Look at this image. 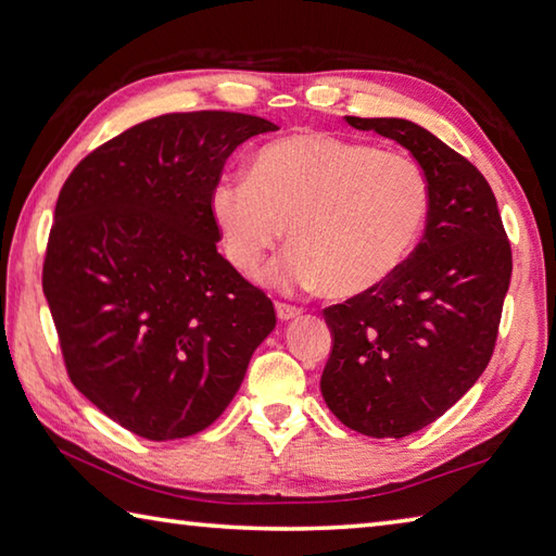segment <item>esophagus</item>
<instances>
[{
    "label": "esophagus",
    "instance_id": "obj_1",
    "mask_svg": "<svg viewBox=\"0 0 556 556\" xmlns=\"http://www.w3.org/2000/svg\"><path fill=\"white\" fill-rule=\"evenodd\" d=\"M277 316H279V321H291V318H299L301 316V308L289 306V304H281V301H277Z\"/></svg>",
    "mask_w": 556,
    "mask_h": 556
}]
</instances>
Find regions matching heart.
Instances as JSON below:
<instances>
[{"instance_id": "1", "label": "heart", "mask_w": 556, "mask_h": 556, "mask_svg": "<svg viewBox=\"0 0 556 556\" xmlns=\"http://www.w3.org/2000/svg\"><path fill=\"white\" fill-rule=\"evenodd\" d=\"M429 205V178L414 159L328 131L275 139L252 159L250 176H225L211 193L235 269H257L289 225L296 248L265 279L279 289L324 285L336 299L368 294L397 275Z\"/></svg>"}]
</instances>
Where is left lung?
I'll return each mask as SVG.
<instances>
[{"instance_id":"1","label":"left lung","mask_w":556,"mask_h":556,"mask_svg":"<svg viewBox=\"0 0 556 556\" xmlns=\"http://www.w3.org/2000/svg\"><path fill=\"white\" fill-rule=\"evenodd\" d=\"M345 122L407 149L431 188L425 238L397 275L324 308L328 409L365 437L402 439L454 407L491 363L513 252L491 186L468 159L409 119Z\"/></svg>"}]
</instances>
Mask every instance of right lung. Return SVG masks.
Here are the masks:
<instances>
[{
    "label": "right lung",
    "mask_w": 556,
    "mask_h": 556,
    "mask_svg": "<svg viewBox=\"0 0 556 556\" xmlns=\"http://www.w3.org/2000/svg\"><path fill=\"white\" fill-rule=\"evenodd\" d=\"M279 129L240 112H174L73 168L53 213L43 294L71 382L149 441L199 434L277 326L265 291L215 242L211 193L228 156Z\"/></svg>",
    "instance_id": "right-lung-1"
}]
</instances>
